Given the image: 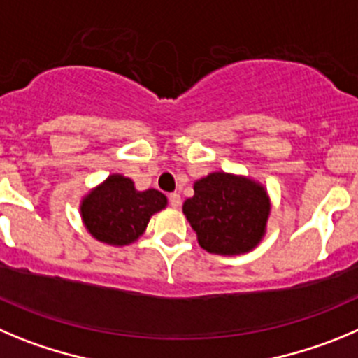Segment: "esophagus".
I'll return each mask as SVG.
<instances>
[{"mask_svg": "<svg viewBox=\"0 0 358 358\" xmlns=\"http://www.w3.org/2000/svg\"><path fill=\"white\" fill-rule=\"evenodd\" d=\"M169 203H171V207L178 208L180 203H182V198H180L178 192H173V194H169Z\"/></svg>", "mask_w": 358, "mask_h": 358, "instance_id": "34e87169", "label": "esophagus"}]
</instances>
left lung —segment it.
<instances>
[{"instance_id": "obj_1", "label": "left lung", "mask_w": 358, "mask_h": 358, "mask_svg": "<svg viewBox=\"0 0 358 358\" xmlns=\"http://www.w3.org/2000/svg\"><path fill=\"white\" fill-rule=\"evenodd\" d=\"M269 198L260 183L228 173H210L194 183L183 214L203 250L217 255H239L262 239L269 217Z\"/></svg>"}]
</instances>
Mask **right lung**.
Instances as JSON below:
<instances>
[{
    "mask_svg": "<svg viewBox=\"0 0 358 358\" xmlns=\"http://www.w3.org/2000/svg\"><path fill=\"white\" fill-rule=\"evenodd\" d=\"M167 205L155 189L137 191L130 178L110 175L82 201V219L94 239L112 246H124L144 234L148 221Z\"/></svg>",
    "mask_w": 358,
    "mask_h": 358,
    "instance_id": "1",
    "label": "right lung"
}]
</instances>
